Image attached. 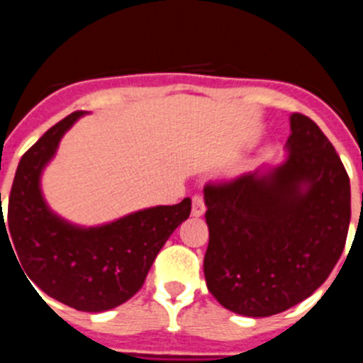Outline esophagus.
Returning a JSON list of instances; mask_svg holds the SVG:
<instances>
[{
    "label": "esophagus",
    "instance_id": "esophagus-1",
    "mask_svg": "<svg viewBox=\"0 0 363 363\" xmlns=\"http://www.w3.org/2000/svg\"><path fill=\"white\" fill-rule=\"evenodd\" d=\"M204 211V199H202V195H195V197L191 199V215H194V217H202Z\"/></svg>",
    "mask_w": 363,
    "mask_h": 363
}]
</instances>
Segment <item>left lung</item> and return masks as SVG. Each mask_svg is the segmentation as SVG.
Instances as JSON below:
<instances>
[{
	"mask_svg": "<svg viewBox=\"0 0 363 363\" xmlns=\"http://www.w3.org/2000/svg\"><path fill=\"white\" fill-rule=\"evenodd\" d=\"M287 157L204 188L208 289L237 315L271 316L311 296L340 259L351 186L328 137L289 117Z\"/></svg>",
	"mask_w": 363,
	"mask_h": 363,
	"instance_id": "obj_1",
	"label": "left lung"
}]
</instances>
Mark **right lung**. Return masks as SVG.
I'll list each match as a JSON object with an SVG mask.
<instances>
[{
	"label": "right lung",
	"mask_w": 363,
	"mask_h": 363,
	"mask_svg": "<svg viewBox=\"0 0 363 363\" xmlns=\"http://www.w3.org/2000/svg\"><path fill=\"white\" fill-rule=\"evenodd\" d=\"M83 116L74 112L65 117L21 157L6 224L1 215V242L14 246L28 284L34 281L48 296L77 311L101 313L117 308L141 289L161 247L189 217L191 199L145 208L90 228L54 213L41 191V175L65 133Z\"/></svg>",
	"instance_id": "right-lung-1"
}]
</instances>
